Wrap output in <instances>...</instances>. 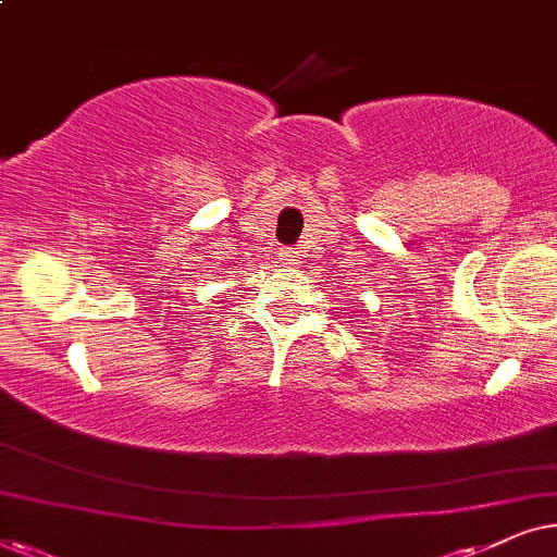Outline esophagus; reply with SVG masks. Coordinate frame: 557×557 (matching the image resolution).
I'll return each instance as SVG.
<instances>
[{
	"instance_id": "34e87169",
	"label": "esophagus",
	"mask_w": 557,
	"mask_h": 557,
	"mask_svg": "<svg viewBox=\"0 0 557 557\" xmlns=\"http://www.w3.org/2000/svg\"><path fill=\"white\" fill-rule=\"evenodd\" d=\"M300 257L302 255L298 249H283V251H280V262H283L285 267H298Z\"/></svg>"
}]
</instances>
